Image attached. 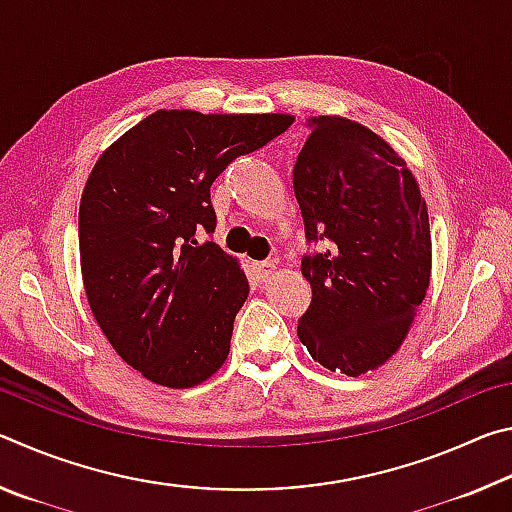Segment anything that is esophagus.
Wrapping results in <instances>:
<instances>
[{
  "instance_id": "1",
  "label": "esophagus",
  "mask_w": 512,
  "mask_h": 512,
  "mask_svg": "<svg viewBox=\"0 0 512 512\" xmlns=\"http://www.w3.org/2000/svg\"><path fill=\"white\" fill-rule=\"evenodd\" d=\"M253 271L259 280H266V277L275 271V264L271 259H266V262H253Z\"/></svg>"
}]
</instances>
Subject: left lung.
Segmentation results:
<instances>
[{
	"label": "left lung",
	"instance_id": "1",
	"mask_svg": "<svg viewBox=\"0 0 512 512\" xmlns=\"http://www.w3.org/2000/svg\"><path fill=\"white\" fill-rule=\"evenodd\" d=\"M293 167L307 244L311 305L298 336L311 357L348 377L379 368L409 334L431 275L427 203L406 162L370 128L311 117Z\"/></svg>",
	"mask_w": 512,
	"mask_h": 512
}]
</instances>
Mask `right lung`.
<instances>
[{"instance_id": "1", "label": "right lung", "mask_w": 512, "mask_h": 512, "mask_svg": "<svg viewBox=\"0 0 512 512\" xmlns=\"http://www.w3.org/2000/svg\"><path fill=\"white\" fill-rule=\"evenodd\" d=\"M291 124L158 110L94 164L79 210L85 296L115 352L149 381L192 388L228 359L250 287L237 259L198 244L196 230L216 228V176Z\"/></svg>"}]
</instances>
